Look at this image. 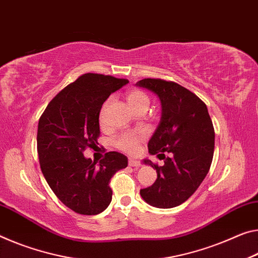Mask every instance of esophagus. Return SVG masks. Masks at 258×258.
Here are the masks:
<instances>
[{"instance_id": "1", "label": "esophagus", "mask_w": 258, "mask_h": 258, "mask_svg": "<svg viewBox=\"0 0 258 258\" xmlns=\"http://www.w3.org/2000/svg\"><path fill=\"white\" fill-rule=\"evenodd\" d=\"M128 165L133 166V167H139L141 165L140 161H138V159H134V158H130L128 159Z\"/></svg>"}]
</instances>
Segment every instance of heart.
Here are the masks:
<instances>
[{"label": "heart", "instance_id": "obj_1", "mask_svg": "<svg viewBox=\"0 0 258 258\" xmlns=\"http://www.w3.org/2000/svg\"><path fill=\"white\" fill-rule=\"evenodd\" d=\"M126 102H127L128 107L132 109L133 112L139 109H147L149 105L148 96L144 92L138 91V89H132V91L126 94ZM142 140H144V136L141 133L128 132L118 137L114 140V146L121 151L133 154L136 153Z\"/></svg>", "mask_w": 258, "mask_h": 258}]
</instances>
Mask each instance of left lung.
I'll list each match as a JSON object with an SVG mask.
<instances>
[{
    "label": "left lung",
    "instance_id": "1",
    "mask_svg": "<svg viewBox=\"0 0 258 258\" xmlns=\"http://www.w3.org/2000/svg\"><path fill=\"white\" fill-rule=\"evenodd\" d=\"M137 86L149 89L161 101V121L148 142L151 155L164 159L158 166L149 159L157 179L140 190L150 206L169 209L195 193L209 172L215 149V131L207 105L194 93L173 81L142 79ZM169 153L170 157H165Z\"/></svg>",
    "mask_w": 258,
    "mask_h": 258
}]
</instances>
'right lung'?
<instances>
[{"mask_svg":"<svg viewBox=\"0 0 258 258\" xmlns=\"http://www.w3.org/2000/svg\"><path fill=\"white\" fill-rule=\"evenodd\" d=\"M128 83L85 73L47 105L38 125V154L43 177L55 195L80 215H97L111 202L110 179L127 166V157L109 151L99 164L84 156L100 137L99 116L110 94Z\"/></svg>","mask_w":258,"mask_h":258,"instance_id":"add662e5","label":"right lung"}]
</instances>
